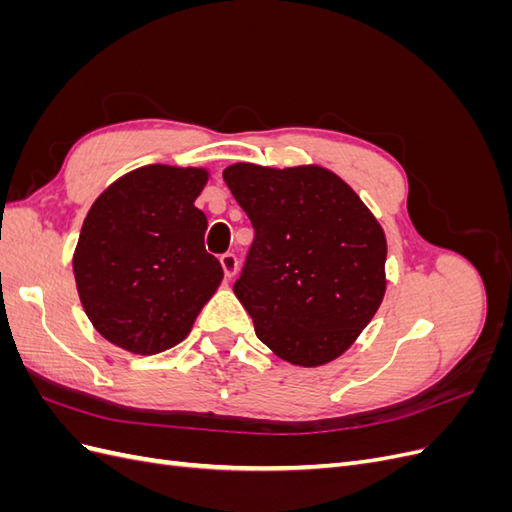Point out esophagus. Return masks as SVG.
I'll return each mask as SVG.
<instances>
[{
  "label": "esophagus",
  "mask_w": 512,
  "mask_h": 512,
  "mask_svg": "<svg viewBox=\"0 0 512 512\" xmlns=\"http://www.w3.org/2000/svg\"><path fill=\"white\" fill-rule=\"evenodd\" d=\"M220 262H222V269H224V273H226L228 280H230V277H235V275H237L239 260H237V256H235V254H232V252L222 254V256H220Z\"/></svg>",
  "instance_id": "obj_1"
}]
</instances>
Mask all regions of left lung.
<instances>
[{"instance_id":"left-lung-1","label":"left lung","mask_w":512,"mask_h":512,"mask_svg":"<svg viewBox=\"0 0 512 512\" xmlns=\"http://www.w3.org/2000/svg\"><path fill=\"white\" fill-rule=\"evenodd\" d=\"M224 181L254 226L232 290L258 339L292 365L337 359L384 297L380 224L350 185L320 166L232 164Z\"/></svg>"}]
</instances>
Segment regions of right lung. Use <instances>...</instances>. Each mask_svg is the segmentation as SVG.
I'll return each mask as SVG.
<instances>
[{
	"label": "right lung",
	"instance_id": "1",
	"mask_svg": "<svg viewBox=\"0 0 512 512\" xmlns=\"http://www.w3.org/2000/svg\"><path fill=\"white\" fill-rule=\"evenodd\" d=\"M205 183L203 168L151 164L91 205L72 267L87 318L111 344L134 354L177 346L220 286L207 218L194 207Z\"/></svg>",
	"mask_w": 512,
	"mask_h": 512
}]
</instances>
